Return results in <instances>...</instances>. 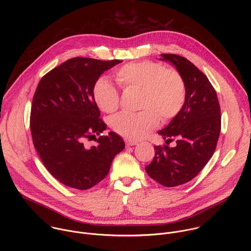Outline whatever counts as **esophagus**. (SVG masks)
Instances as JSON below:
<instances>
[{"mask_svg": "<svg viewBox=\"0 0 251 251\" xmlns=\"http://www.w3.org/2000/svg\"><path fill=\"white\" fill-rule=\"evenodd\" d=\"M125 144L127 147H130V146H134V145H137L138 142L137 141H134V140H129V139H125Z\"/></svg>", "mask_w": 251, "mask_h": 251, "instance_id": "1", "label": "esophagus"}]
</instances>
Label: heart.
<instances>
[{"instance_id":"b5f03b06","label":"heart","mask_w":251,"mask_h":251,"mask_svg":"<svg viewBox=\"0 0 251 251\" xmlns=\"http://www.w3.org/2000/svg\"><path fill=\"white\" fill-rule=\"evenodd\" d=\"M116 79L125 90H140L139 109L142 111L120 113L111 118L115 133L129 140H139L155 130L161 121H170L183 109L187 85L184 76L176 68L152 60L130 62L115 73ZM93 99L99 109L106 113L115 112L120 106V92L105 77L93 85Z\"/></svg>"}]
</instances>
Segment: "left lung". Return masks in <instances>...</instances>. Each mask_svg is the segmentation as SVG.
Instances as JSON below:
<instances>
[{
  "instance_id": "8db88e82",
  "label": "left lung",
  "mask_w": 251,
  "mask_h": 251,
  "mask_svg": "<svg viewBox=\"0 0 251 251\" xmlns=\"http://www.w3.org/2000/svg\"><path fill=\"white\" fill-rule=\"evenodd\" d=\"M161 55L184 76L187 96L182 111L159 131L167 144L176 140V146H155V156L146 172L160 185L172 188L192 181L212 157L221 134L222 116L217 92L205 75L186 57Z\"/></svg>"
}]
</instances>
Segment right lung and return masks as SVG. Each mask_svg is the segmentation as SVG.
Here are the masks:
<instances>
[{"label": "right lung", "mask_w": 251, "mask_h": 251, "mask_svg": "<svg viewBox=\"0 0 251 251\" xmlns=\"http://www.w3.org/2000/svg\"><path fill=\"white\" fill-rule=\"evenodd\" d=\"M121 60L74 57L44 75L30 110L34 148L48 171L61 184L88 190L108 174L125 143L114 132L99 136L107 125L93 99V85L105 70Z\"/></svg>", "instance_id": "add662e5"}]
</instances>
